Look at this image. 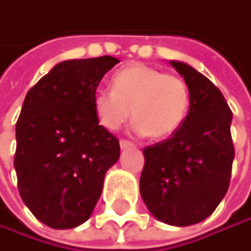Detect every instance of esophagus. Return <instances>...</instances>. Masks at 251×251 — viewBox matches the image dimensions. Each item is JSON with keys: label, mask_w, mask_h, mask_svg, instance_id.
<instances>
[{"label": "esophagus", "mask_w": 251, "mask_h": 251, "mask_svg": "<svg viewBox=\"0 0 251 251\" xmlns=\"http://www.w3.org/2000/svg\"><path fill=\"white\" fill-rule=\"evenodd\" d=\"M120 149L122 150H125V149H129V147H134V144L131 143V141H128V140H120Z\"/></svg>", "instance_id": "1"}]
</instances>
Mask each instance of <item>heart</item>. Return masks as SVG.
<instances>
[{
  "label": "heart",
  "mask_w": 251,
  "mask_h": 251,
  "mask_svg": "<svg viewBox=\"0 0 251 251\" xmlns=\"http://www.w3.org/2000/svg\"><path fill=\"white\" fill-rule=\"evenodd\" d=\"M111 89L94 92V111L104 128L119 129L132 113L135 131L153 140H165L184 125L191 95L179 76L135 63L117 70Z\"/></svg>",
  "instance_id": "1"
}]
</instances>
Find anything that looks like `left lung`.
I'll list each match as a JSON object with an SVG mask.
<instances>
[{"label":"left lung","instance_id":"8db88e82","mask_svg":"<svg viewBox=\"0 0 251 251\" xmlns=\"http://www.w3.org/2000/svg\"><path fill=\"white\" fill-rule=\"evenodd\" d=\"M188 85L191 102L171 138L143 150L141 197L168 225L188 226L210 216L225 197L232 160V111L222 92L187 63L169 61Z\"/></svg>","mask_w":251,"mask_h":251}]
</instances>
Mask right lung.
<instances>
[{
	"label": "right lung",
	"mask_w": 251,
	"mask_h": 251,
	"mask_svg": "<svg viewBox=\"0 0 251 251\" xmlns=\"http://www.w3.org/2000/svg\"><path fill=\"white\" fill-rule=\"evenodd\" d=\"M119 60L110 55L55 64L26 94L16 123L19 193L33 216L54 229L89 219L119 140L98 125L92 97Z\"/></svg>",
	"instance_id": "right-lung-1"
}]
</instances>
